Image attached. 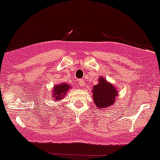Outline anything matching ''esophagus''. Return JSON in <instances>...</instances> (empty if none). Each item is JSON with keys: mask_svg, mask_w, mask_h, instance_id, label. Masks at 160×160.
I'll return each mask as SVG.
<instances>
[{"mask_svg": "<svg viewBox=\"0 0 160 160\" xmlns=\"http://www.w3.org/2000/svg\"><path fill=\"white\" fill-rule=\"evenodd\" d=\"M78 85H79V86H84V85H85V82H84V80L80 79V80H79V82H78Z\"/></svg>", "mask_w": 160, "mask_h": 160, "instance_id": "34e87169", "label": "esophagus"}]
</instances>
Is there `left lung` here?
<instances>
[{
	"instance_id": "left-lung-1",
	"label": "left lung",
	"mask_w": 160,
	"mask_h": 160,
	"mask_svg": "<svg viewBox=\"0 0 160 160\" xmlns=\"http://www.w3.org/2000/svg\"><path fill=\"white\" fill-rule=\"evenodd\" d=\"M92 99L99 110H107L113 107L118 96V90L102 76L99 78V83L92 87Z\"/></svg>"
}]
</instances>
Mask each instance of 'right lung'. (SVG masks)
I'll use <instances>...</instances> for the list:
<instances>
[{
  "label": "right lung",
  "instance_id": "add662e5",
  "mask_svg": "<svg viewBox=\"0 0 160 160\" xmlns=\"http://www.w3.org/2000/svg\"><path fill=\"white\" fill-rule=\"evenodd\" d=\"M71 88V85L68 83H61L55 85L52 88V99L54 101H60L64 98L65 95Z\"/></svg>",
  "mask_w": 160,
  "mask_h": 160
}]
</instances>
